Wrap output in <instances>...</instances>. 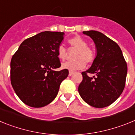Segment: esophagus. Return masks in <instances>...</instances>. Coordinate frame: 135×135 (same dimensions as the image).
Returning a JSON list of instances; mask_svg holds the SVG:
<instances>
[{
	"mask_svg": "<svg viewBox=\"0 0 135 135\" xmlns=\"http://www.w3.org/2000/svg\"><path fill=\"white\" fill-rule=\"evenodd\" d=\"M73 74H74V71H69V76H72Z\"/></svg>",
	"mask_w": 135,
	"mask_h": 135,
	"instance_id": "34e87169",
	"label": "esophagus"
}]
</instances>
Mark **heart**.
I'll list each match as a JSON object with an SVG mask.
<instances>
[{"label": "heart", "mask_w": 135, "mask_h": 135, "mask_svg": "<svg viewBox=\"0 0 135 135\" xmlns=\"http://www.w3.org/2000/svg\"><path fill=\"white\" fill-rule=\"evenodd\" d=\"M70 46L77 49V51L73 62H66L63 63L62 66L69 71H75L84 69L85 62L92 63L95 59V53L92 48L88 47L87 41L80 36H76L68 41ZM57 55L60 60H64L66 58L67 51L63 45H60L57 49Z\"/></svg>", "instance_id": "heart-1"}]
</instances>
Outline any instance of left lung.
<instances>
[{
	"mask_svg": "<svg viewBox=\"0 0 135 135\" xmlns=\"http://www.w3.org/2000/svg\"><path fill=\"white\" fill-rule=\"evenodd\" d=\"M83 33L95 43L97 56L88 70L82 72L83 80L78 91L90 106L103 108L111 105L121 95L125 87L127 64L119 45L104 34L95 30ZM88 73L96 74L90 78Z\"/></svg>",
	"mask_w": 135,
	"mask_h": 135,
	"instance_id": "8db88e82",
	"label": "left lung"
}]
</instances>
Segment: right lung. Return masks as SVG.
<instances>
[{"label": "right lung", "instance_id": "1", "mask_svg": "<svg viewBox=\"0 0 135 135\" xmlns=\"http://www.w3.org/2000/svg\"><path fill=\"white\" fill-rule=\"evenodd\" d=\"M64 32H41L24 40L11 61V83L26 105L42 107L54 100L67 69L56 71L61 64L57 49Z\"/></svg>", "mask_w": 135, "mask_h": 135}]
</instances>
